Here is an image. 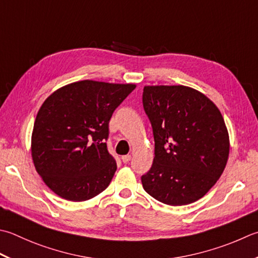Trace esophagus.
Here are the masks:
<instances>
[{
    "mask_svg": "<svg viewBox=\"0 0 258 258\" xmlns=\"http://www.w3.org/2000/svg\"><path fill=\"white\" fill-rule=\"evenodd\" d=\"M131 159H132V156H131L130 154H127V155H123V156H122V161H123L124 163H127V162H130Z\"/></svg>",
    "mask_w": 258,
    "mask_h": 258,
    "instance_id": "obj_1",
    "label": "esophagus"
}]
</instances>
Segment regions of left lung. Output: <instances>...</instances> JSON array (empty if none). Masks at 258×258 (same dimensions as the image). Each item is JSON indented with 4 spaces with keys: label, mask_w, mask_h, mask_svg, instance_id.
I'll list each match as a JSON object with an SVG mask.
<instances>
[{
    "label": "left lung",
    "mask_w": 258,
    "mask_h": 258,
    "mask_svg": "<svg viewBox=\"0 0 258 258\" xmlns=\"http://www.w3.org/2000/svg\"><path fill=\"white\" fill-rule=\"evenodd\" d=\"M143 107L152 125L154 159L142 175L160 203L188 205L213 188L228 160L229 136L220 110L185 86H145Z\"/></svg>",
    "instance_id": "1"
}]
</instances>
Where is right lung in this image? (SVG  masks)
<instances>
[{
  "label": "right lung",
  "mask_w": 258,
  "mask_h": 258,
  "mask_svg": "<svg viewBox=\"0 0 258 258\" xmlns=\"http://www.w3.org/2000/svg\"><path fill=\"white\" fill-rule=\"evenodd\" d=\"M135 87L83 80L44 100L35 117L31 153L35 170L55 195L85 201L109 185L117 169L105 143L109 119Z\"/></svg>",
  "instance_id": "right-lung-1"
}]
</instances>
